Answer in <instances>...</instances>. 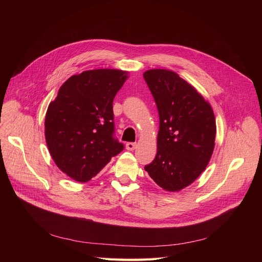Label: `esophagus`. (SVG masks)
Returning <instances> with one entry per match:
<instances>
[{"label": "esophagus", "instance_id": "1", "mask_svg": "<svg viewBox=\"0 0 262 262\" xmlns=\"http://www.w3.org/2000/svg\"><path fill=\"white\" fill-rule=\"evenodd\" d=\"M125 147H126V149H129V150H133L134 148L137 147V143H134V142H128V143L125 144Z\"/></svg>", "mask_w": 262, "mask_h": 262}]
</instances>
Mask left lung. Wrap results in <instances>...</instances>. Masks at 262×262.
<instances>
[{
	"instance_id": "left-lung-1",
	"label": "left lung",
	"mask_w": 262,
	"mask_h": 262,
	"mask_svg": "<svg viewBox=\"0 0 262 262\" xmlns=\"http://www.w3.org/2000/svg\"><path fill=\"white\" fill-rule=\"evenodd\" d=\"M143 77L160 116L157 153L144 169L163 189L179 191L207 167L215 141V118L209 102L175 72L149 70Z\"/></svg>"
}]
</instances>
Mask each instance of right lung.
Masks as SVG:
<instances>
[{"label":"right lung","instance_id":"obj_1","mask_svg":"<svg viewBox=\"0 0 262 262\" xmlns=\"http://www.w3.org/2000/svg\"><path fill=\"white\" fill-rule=\"evenodd\" d=\"M119 70H91L71 76L48 107L46 141L58 167L86 182L124 145L115 137L113 101L126 80Z\"/></svg>","mask_w":262,"mask_h":262}]
</instances>
